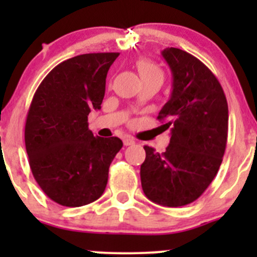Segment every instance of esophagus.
<instances>
[{
    "label": "esophagus",
    "mask_w": 257,
    "mask_h": 257,
    "mask_svg": "<svg viewBox=\"0 0 257 257\" xmlns=\"http://www.w3.org/2000/svg\"><path fill=\"white\" fill-rule=\"evenodd\" d=\"M123 143H124V145H126V147H128V145L136 144V141H134V139L132 138V137H124Z\"/></svg>",
    "instance_id": "1"
}]
</instances>
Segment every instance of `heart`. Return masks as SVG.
I'll return each instance as SVG.
<instances>
[{
	"instance_id": "obj_1",
	"label": "heart",
	"mask_w": 257,
	"mask_h": 257,
	"mask_svg": "<svg viewBox=\"0 0 257 257\" xmlns=\"http://www.w3.org/2000/svg\"><path fill=\"white\" fill-rule=\"evenodd\" d=\"M136 67L137 69H138V73L139 76H141L142 80L149 79V78L163 79V77H164L163 69L149 58H144L143 57V58L137 59Z\"/></svg>"
}]
</instances>
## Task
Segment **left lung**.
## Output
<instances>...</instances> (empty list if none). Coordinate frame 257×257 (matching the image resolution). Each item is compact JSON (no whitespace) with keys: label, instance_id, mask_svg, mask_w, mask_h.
Instances as JSON below:
<instances>
[{"label":"left lung","instance_id":"8db88e82","mask_svg":"<svg viewBox=\"0 0 257 257\" xmlns=\"http://www.w3.org/2000/svg\"><path fill=\"white\" fill-rule=\"evenodd\" d=\"M173 74L170 99L158 119L172 138L164 153L144 145L142 188L149 200L169 208L188 205L208 189L221 165L229 109L221 84L196 57L170 47L162 52Z\"/></svg>","mask_w":257,"mask_h":257}]
</instances>
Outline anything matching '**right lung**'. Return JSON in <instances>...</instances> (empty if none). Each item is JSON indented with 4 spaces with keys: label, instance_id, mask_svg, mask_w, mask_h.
Segmentation results:
<instances>
[{
    "label": "right lung",
    "instance_id": "right-lung-1",
    "mask_svg": "<svg viewBox=\"0 0 257 257\" xmlns=\"http://www.w3.org/2000/svg\"><path fill=\"white\" fill-rule=\"evenodd\" d=\"M119 53H87L54 67L36 90L25 143L40 188L59 205L77 208L102 196L110 163L123 147L116 137H94L90 109H100L105 78Z\"/></svg>",
    "mask_w": 257,
    "mask_h": 257
}]
</instances>
